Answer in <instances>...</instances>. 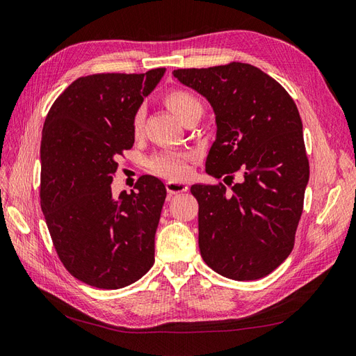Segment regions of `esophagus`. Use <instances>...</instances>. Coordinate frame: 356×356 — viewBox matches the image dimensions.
Returning a JSON list of instances; mask_svg holds the SVG:
<instances>
[{
  "label": "esophagus",
  "mask_w": 356,
  "mask_h": 356,
  "mask_svg": "<svg viewBox=\"0 0 356 356\" xmlns=\"http://www.w3.org/2000/svg\"><path fill=\"white\" fill-rule=\"evenodd\" d=\"M165 188H167L170 195L186 193V191H188V185L184 184V181H172V180H170V181H167V184H165Z\"/></svg>",
  "instance_id": "1"
}]
</instances>
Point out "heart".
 <instances>
[{"label":"heart","mask_w":356,"mask_h":356,"mask_svg":"<svg viewBox=\"0 0 356 356\" xmlns=\"http://www.w3.org/2000/svg\"><path fill=\"white\" fill-rule=\"evenodd\" d=\"M163 102L175 113L181 122L186 123L191 118L200 117L203 113V105L200 99L184 88H172L163 95ZM144 120L145 114L144 109H136L132 115V134L135 136H140L144 129ZM188 159L189 154L185 152H162L154 154L153 158L149 159V170L153 171L154 175H159L162 177L170 179H180L185 177L188 172Z\"/></svg>","instance_id":"heart-1"}]
</instances>
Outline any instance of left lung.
Listing matches in <instances>:
<instances>
[{"instance_id":"left-lung-1","label":"left lung","mask_w":356,"mask_h":356,"mask_svg":"<svg viewBox=\"0 0 356 356\" xmlns=\"http://www.w3.org/2000/svg\"><path fill=\"white\" fill-rule=\"evenodd\" d=\"M172 75L203 95L216 115L206 171L225 177V185L191 186L202 257L230 280L266 277L293 250L309 177L296 104L275 79L247 63L177 69Z\"/></svg>"}]
</instances>
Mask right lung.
Masks as SVG:
<instances>
[{"instance_id": "right-lung-1", "label": "right lung", "mask_w": 356, "mask_h": 356, "mask_svg": "<svg viewBox=\"0 0 356 356\" xmlns=\"http://www.w3.org/2000/svg\"><path fill=\"white\" fill-rule=\"evenodd\" d=\"M165 67L96 74L74 81L52 104L40 143V204L70 275L97 289L132 284L154 263V234L167 197L141 176L115 198L117 159L134 145L132 115Z\"/></svg>"}]
</instances>
